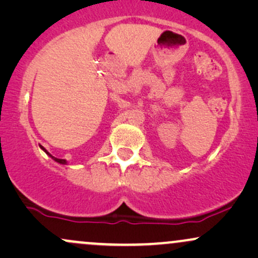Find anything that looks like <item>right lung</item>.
Returning a JSON list of instances; mask_svg holds the SVG:
<instances>
[{"mask_svg": "<svg viewBox=\"0 0 258 258\" xmlns=\"http://www.w3.org/2000/svg\"><path fill=\"white\" fill-rule=\"evenodd\" d=\"M41 149H43V150H44V153H46V154H48V155H49V156H51V158H52L53 160H55V161H57V162H59V164H63V165H64V164H67V161H65V160H64V159H57V158H54V156H52V155H51V154H49L48 152H47V150H46V149H44V148H43V147H41Z\"/></svg>", "mask_w": 258, "mask_h": 258, "instance_id": "right-lung-1", "label": "right lung"}]
</instances>
